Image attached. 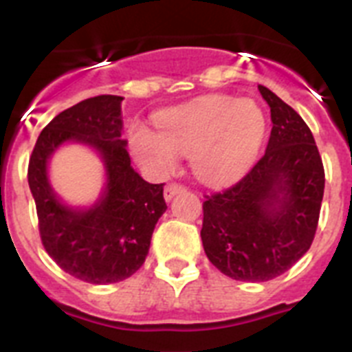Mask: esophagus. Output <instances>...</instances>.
Masks as SVG:
<instances>
[{"label":"esophagus","instance_id":"obj_1","mask_svg":"<svg viewBox=\"0 0 352 352\" xmlns=\"http://www.w3.org/2000/svg\"><path fill=\"white\" fill-rule=\"evenodd\" d=\"M183 190H185V186H183L182 183H169V185H166V188H164V197H166V201H170L174 195L179 194V192Z\"/></svg>","mask_w":352,"mask_h":352}]
</instances>
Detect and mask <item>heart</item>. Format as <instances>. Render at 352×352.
Listing matches in <instances>:
<instances>
[{"instance_id":"heart-1","label":"heart","mask_w":352,"mask_h":352,"mask_svg":"<svg viewBox=\"0 0 352 352\" xmlns=\"http://www.w3.org/2000/svg\"><path fill=\"white\" fill-rule=\"evenodd\" d=\"M157 130L130 126V148L144 169L166 176L190 155L192 170L206 185L239 178L256 160L266 133L263 109L248 98L214 95L157 116Z\"/></svg>"}]
</instances>
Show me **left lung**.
Wrapping results in <instances>:
<instances>
[{
    "label": "left lung",
    "mask_w": 352,
    "mask_h": 352,
    "mask_svg": "<svg viewBox=\"0 0 352 352\" xmlns=\"http://www.w3.org/2000/svg\"><path fill=\"white\" fill-rule=\"evenodd\" d=\"M273 129L263 157L243 178L203 203V247L223 275L266 282L307 254L324 194V167L300 114L266 86Z\"/></svg>",
    "instance_id": "8db88e82"
}]
</instances>
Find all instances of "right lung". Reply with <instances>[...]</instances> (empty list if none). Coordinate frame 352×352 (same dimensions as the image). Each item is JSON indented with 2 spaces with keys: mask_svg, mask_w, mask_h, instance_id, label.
I'll return each mask as SVG.
<instances>
[{
  "mask_svg": "<svg viewBox=\"0 0 352 352\" xmlns=\"http://www.w3.org/2000/svg\"><path fill=\"white\" fill-rule=\"evenodd\" d=\"M121 96L86 98L60 113L40 132L28 166L42 245L63 272L88 284H116L138 272L151 234L167 210L164 183L153 185L130 166L121 139ZM82 142L104 158L108 186L89 210L57 201L47 179V160L63 142Z\"/></svg>",
  "mask_w": 352,
  "mask_h": 352,
  "instance_id": "add662e5",
  "label": "right lung"
}]
</instances>
